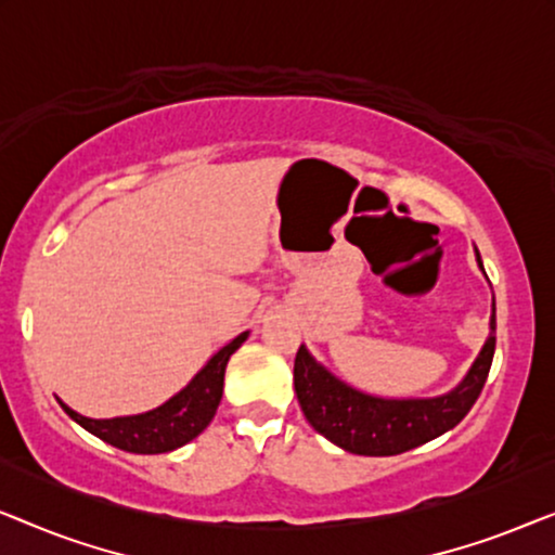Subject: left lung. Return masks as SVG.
<instances>
[{
	"label": "left lung",
	"instance_id": "1",
	"mask_svg": "<svg viewBox=\"0 0 555 555\" xmlns=\"http://www.w3.org/2000/svg\"><path fill=\"white\" fill-rule=\"evenodd\" d=\"M480 262V255H477ZM482 268V262H480ZM495 306L490 336L457 389L435 399H382L363 393L323 369L306 346L298 348L293 369L300 409L318 435L340 450L366 457H389L414 450L465 420L488 382L495 356Z\"/></svg>",
	"mask_w": 555,
	"mask_h": 555
}]
</instances>
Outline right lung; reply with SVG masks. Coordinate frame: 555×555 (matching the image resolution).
I'll use <instances>...</instances> for the list:
<instances>
[{"instance_id":"1","label":"right lung","mask_w":555,"mask_h":555,"mask_svg":"<svg viewBox=\"0 0 555 555\" xmlns=\"http://www.w3.org/2000/svg\"><path fill=\"white\" fill-rule=\"evenodd\" d=\"M247 336V331L240 333L224 348H219L207 361V366L184 389L173 393L162 406L151 409V412L133 416H113V420H90V416L73 412L63 401H60V406L82 429H88L90 435L103 439V442L118 447V450L133 454L171 452L177 447L192 442L194 437H199L209 427V422L215 420L219 401H222L227 361L245 344Z\"/></svg>"}]
</instances>
